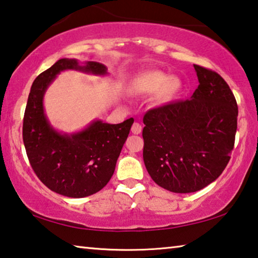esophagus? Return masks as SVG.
Segmentation results:
<instances>
[{"label": "esophagus", "instance_id": "34e87169", "mask_svg": "<svg viewBox=\"0 0 258 258\" xmlns=\"http://www.w3.org/2000/svg\"><path fill=\"white\" fill-rule=\"evenodd\" d=\"M131 131H132L133 134H140L142 132V126L139 123H134L132 125V128H131Z\"/></svg>", "mask_w": 258, "mask_h": 258}]
</instances>
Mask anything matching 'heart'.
I'll return each mask as SVG.
<instances>
[{
  "mask_svg": "<svg viewBox=\"0 0 258 258\" xmlns=\"http://www.w3.org/2000/svg\"><path fill=\"white\" fill-rule=\"evenodd\" d=\"M133 89L135 92L141 94L157 93V101L159 103H166L176 97L181 89V82L166 73L152 71L143 73L135 78Z\"/></svg>",
  "mask_w": 258,
  "mask_h": 258,
  "instance_id": "heart-1",
  "label": "heart"
}]
</instances>
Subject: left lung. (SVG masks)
<instances>
[{
  "mask_svg": "<svg viewBox=\"0 0 258 258\" xmlns=\"http://www.w3.org/2000/svg\"><path fill=\"white\" fill-rule=\"evenodd\" d=\"M199 85L189 100L150 109L143 117V160L157 184L176 194L204 189L230 160L238 106L217 73L194 64Z\"/></svg>",
  "mask_w": 258,
  "mask_h": 258,
  "instance_id": "8db88e82",
  "label": "left lung"
}]
</instances>
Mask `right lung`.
<instances>
[{
  "label": "right lung",
  "mask_w": 258,
  "mask_h": 258,
  "mask_svg": "<svg viewBox=\"0 0 258 258\" xmlns=\"http://www.w3.org/2000/svg\"><path fill=\"white\" fill-rule=\"evenodd\" d=\"M67 69L107 74L102 63L87 61L80 64L76 59L67 58L40 74L28 95L23 139L30 166L43 184L66 197L83 198L97 194L111 178L134 119L120 124L94 120L78 133L56 132L44 113L43 97L56 75Z\"/></svg>",
  "instance_id": "add662e5"
}]
</instances>
